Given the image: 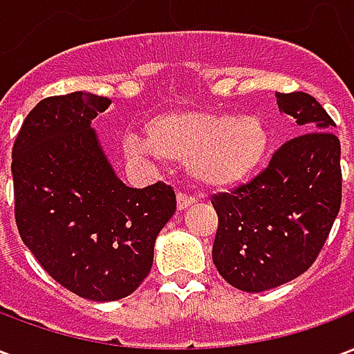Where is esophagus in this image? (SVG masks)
Returning a JSON list of instances; mask_svg holds the SVG:
<instances>
[{
	"mask_svg": "<svg viewBox=\"0 0 354 354\" xmlns=\"http://www.w3.org/2000/svg\"><path fill=\"white\" fill-rule=\"evenodd\" d=\"M193 203H195V197L182 192L178 193V210H185L187 207H192Z\"/></svg>",
	"mask_w": 354,
	"mask_h": 354,
	"instance_id": "obj_1",
	"label": "esophagus"
}]
</instances>
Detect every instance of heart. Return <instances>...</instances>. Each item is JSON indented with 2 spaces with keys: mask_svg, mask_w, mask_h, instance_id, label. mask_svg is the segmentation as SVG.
<instances>
[{
  "mask_svg": "<svg viewBox=\"0 0 354 354\" xmlns=\"http://www.w3.org/2000/svg\"><path fill=\"white\" fill-rule=\"evenodd\" d=\"M151 151L167 161L187 165L195 182L231 187L260 169L269 147V132L260 117L174 111L146 124V142L131 138L129 153Z\"/></svg>",
  "mask_w": 354,
  "mask_h": 354,
  "instance_id": "1",
  "label": "heart"
}]
</instances>
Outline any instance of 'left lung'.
<instances>
[{
    "mask_svg": "<svg viewBox=\"0 0 354 354\" xmlns=\"http://www.w3.org/2000/svg\"><path fill=\"white\" fill-rule=\"evenodd\" d=\"M299 131L258 176L212 197V261L231 286L263 292L294 281L319 258L342 207V146L334 119L311 94L277 93Z\"/></svg>",
    "mask_w": 354,
    "mask_h": 354,
    "instance_id": "8db88e82",
    "label": "left lung"
}]
</instances>
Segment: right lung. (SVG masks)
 <instances>
[{"instance_id": "right-lung-1", "label": "right lung", "mask_w": 354, "mask_h": 354, "mask_svg": "<svg viewBox=\"0 0 354 354\" xmlns=\"http://www.w3.org/2000/svg\"><path fill=\"white\" fill-rule=\"evenodd\" d=\"M111 100L88 93L43 98L12 146L15 220L24 245L64 288L93 301L131 296L176 212L172 185H124L91 121Z\"/></svg>"}]
</instances>
